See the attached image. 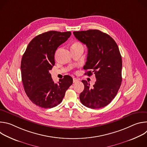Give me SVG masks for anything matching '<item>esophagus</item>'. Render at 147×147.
Masks as SVG:
<instances>
[{"label":"esophagus","mask_w":147,"mask_h":147,"mask_svg":"<svg viewBox=\"0 0 147 147\" xmlns=\"http://www.w3.org/2000/svg\"><path fill=\"white\" fill-rule=\"evenodd\" d=\"M79 81V80L78 78H73V82L74 83H76V82H77Z\"/></svg>","instance_id":"1"}]
</instances>
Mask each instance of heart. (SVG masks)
<instances>
[{"mask_svg": "<svg viewBox=\"0 0 147 147\" xmlns=\"http://www.w3.org/2000/svg\"><path fill=\"white\" fill-rule=\"evenodd\" d=\"M78 46H82L79 42H74L73 44V45H72V47H78Z\"/></svg>", "mask_w": 147, "mask_h": 147, "instance_id": "obj_1", "label": "heart"}]
</instances>
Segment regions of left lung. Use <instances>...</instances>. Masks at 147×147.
I'll list each match as a JSON object with an SVG mask.
<instances>
[{"mask_svg": "<svg viewBox=\"0 0 147 147\" xmlns=\"http://www.w3.org/2000/svg\"><path fill=\"white\" fill-rule=\"evenodd\" d=\"M75 37L88 48L85 75L94 73L95 84L82 80L84 90L80 95L82 105L91 109L105 107L116 96L121 84L122 59L118 46L108 34L98 30L74 31Z\"/></svg>", "mask_w": 147, "mask_h": 147, "instance_id": "8db88e82", "label": "left lung"}]
</instances>
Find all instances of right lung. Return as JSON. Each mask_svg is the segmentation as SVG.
Masks as SVG:
<instances>
[{
    "label": "right lung",
    "mask_w": 147,
    "mask_h": 147,
    "mask_svg": "<svg viewBox=\"0 0 147 147\" xmlns=\"http://www.w3.org/2000/svg\"><path fill=\"white\" fill-rule=\"evenodd\" d=\"M71 34L70 31H56L39 34L31 40L23 55L21 71L24 90L31 101L39 107L52 108L60 104L73 84L69 75L55 83L49 72L55 63L56 49Z\"/></svg>",
    "instance_id": "add662e5"
}]
</instances>
